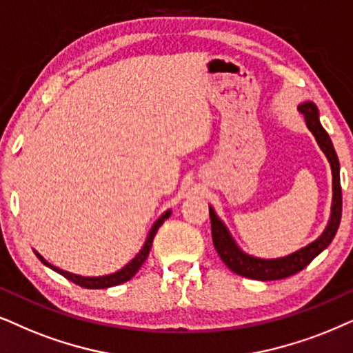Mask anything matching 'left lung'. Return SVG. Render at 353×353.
Masks as SVG:
<instances>
[{
    "instance_id": "left-lung-1",
    "label": "left lung",
    "mask_w": 353,
    "mask_h": 353,
    "mask_svg": "<svg viewBox=\"0 0 353 353\" xmlns=\"http://www.w3.org/2000/svg\"><path fill=\"white\" fill-rule=\"evenodd\" d=\"M298 110L305 117V122L307 125L313 135L316 137L319 148L324 151V154L327 156L329 163H331L332 169V215L329 220L327 228L323 234L319 236L314 243L307 244L306 248L300 249V251L290 254L287 257L282 259H257L252 256H248L241 249L236 246L233 238H231L228 230L225 228V225L218 220V216L213 212V208H210V221H212V238H213V246H215L218 256L225 265L230 270H233L234 274L248 276V279L254 280H280L287 279L290 275H295L298 272L305 269L316 256H319L325 248L331 244V241L336 236L339 225H341L342 218V187H341V176H339V158L336 150H334L331 138L323 128V125L319 122V112L318 107L313 102H305L298 107Z\"/></svg>"
}]
</instances>
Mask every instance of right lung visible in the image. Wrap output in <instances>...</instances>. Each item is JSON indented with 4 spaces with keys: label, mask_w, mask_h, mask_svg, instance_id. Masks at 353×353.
I'll return each mask as SVG.
<instances>
[{
    "label": "right lung",
    "mask_w": 353,
    "mask_h": 353,
    "mask_svg": "<svg viewBox=\"0 0 353 353\" xmlns=\"http://www.w3.org/2000/svg\"><path fill=\"white\" fill-rule=\"evenodd\" d=\"M169 215H171V212H166L161 218H159L158 221L154 223L153 228H151V231H150L148 238H146V243H145L143 249H141V251L138 252V256H137L135 259H133L130 264L125 265L122 270L115 272V274H110V275H105V276H79V275L70 274V272H65V270L58 269V267H53L52 264H48L46 259H43V257L40 256V254H37V252H35V256H37V257L40 259V261L43 262V264L50 267V269L58 272V274L63 275L65 279H68L70 282L77 283V285H79V287H83V288H94V290H96V288L115 287V285H120V283H123V282H128V280H130L132 276L137 274L138 269H140V267L143 265V262L146 261V257H148V254H150V249H151V244H153V238H154L156 231H158L159 226L163 225L164 220H166V218H169Z\"/></svg>",
    "instance_id": "add662e5"
}]
</instances>
